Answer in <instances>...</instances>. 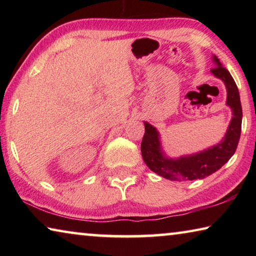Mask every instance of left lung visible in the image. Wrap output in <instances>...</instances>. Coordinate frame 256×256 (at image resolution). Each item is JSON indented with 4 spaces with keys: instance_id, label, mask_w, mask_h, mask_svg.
<instances>
[{
    "instance_id": "1",
    "label": "left lung",
    "mask_w": 256,
    "mask_h": 256,
    "mask_svg": "<svg viewBox=\"0 0 256 256\" xmlns=\"http://www.w3.org/2000/svg\"><path fill=\"white\" fill-rule=\"evenodd\" d=\"M216 68L211 73L222 80L227 90L226 105L230 107L232 118L227 132L219 144L192 154L178 158L167 157L162 146L157 128L144 122V136L141 142V154L144 162L156 174L170 180H202L220 170L232 157L237 149L242 131V105L240 92L230 73L222 66L216 55L212 56Z\"/></svg>"
}]
</instances>
